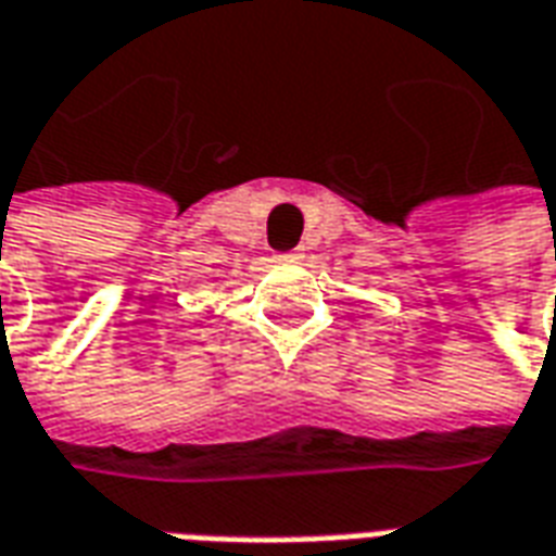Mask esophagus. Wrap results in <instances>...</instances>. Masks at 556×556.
I'll list each match as a JSON object with an SVG mask.
<instances>
[{
	"label": "esophagus",
	"mask_w": 556,
	"mask_h": 556,
	"mask_svg": "<svg viewBox=\"0 0 556 556\" xmlns=\"http://www.w3.org/2000/svg\"><path fill=\"white\" fill-rule=\"evenodd\" d=\"M279 258H286V262H294V258H301V253H282Z\"/></svg>",
	"instance_id": "esophagus-1"
}]
</instances>
